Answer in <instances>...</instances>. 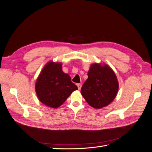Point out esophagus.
Wrapping results in <instances>:
<instances>
[{"mask_svg":"<svg viewBox=\"0 0 152 152\" xmlns=\"http://www.w3.org/2000/svg\"><path fill=\"white\" fill-rule=\"evenodd\" d=\"M77 87H78V89H79V90H80L81 87H82V84H78Z\"/></svg>","mask_w":152,"mask_h":152,"instance_id":"esophagus-1","label":"esophagus"}]
</instances>
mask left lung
Here are the masks:
<instances>
[{"label":"left lung","mask_w":152,"mask_h":152,"mask_svg":"<svg viewBox=\"0 0 152 152\" xmlns=\"http://www.w3.org/2000/svg\"><path fill=\"white\" fill-rule=\"evenodd\" d=\"M88 78L81 89V94L87 103L96 109L111 103L118 91L115 73L107 64H91L87 72Z\"/></svg>","instance_id":"obj_1"}]
</instances>
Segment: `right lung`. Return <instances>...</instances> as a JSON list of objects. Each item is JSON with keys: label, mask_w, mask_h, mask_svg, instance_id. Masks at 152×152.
<instances>
[{"label": "right lung", "mask_w": 152, "mask_h": 152, "mask_svg": "<svg viewBox=\"0 0 152 152\" xmlns=\"http://www.w3.org/2000/svg\"><path fill=\"white\" fill-rule=\"evenodd\" d=\"M35 89L40 102L52 108L60 107L78 87L71 77L62 70V63L50 61L43 67L37 79Z\"/></svg>", "instance_id": "add662e5"}]
</instances>
